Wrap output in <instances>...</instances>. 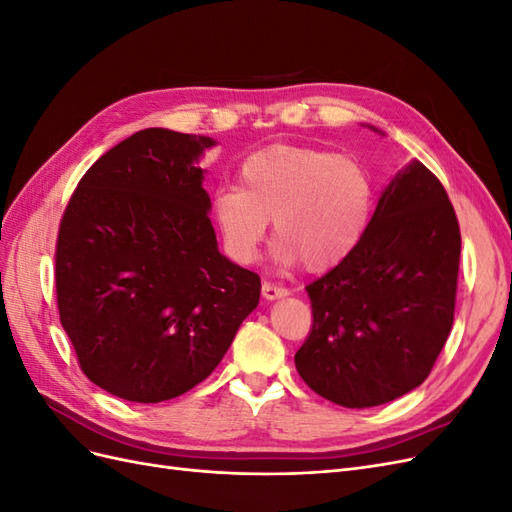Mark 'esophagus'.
<instances>
[{"mask_svg": "<svg viewBox=\"0 0 512 512\" xmlns=\"http://www.w3.org/2000/svg\"><path fill=\"white\" fill-rule=\"evenodd\" d=\"M288 294V288L284 286H277V284H271V282H265L262 284V297H265L267 301H275V299H282Z\"/></svg>", "mask_w": 512, "mask_h": 512, "instance_id": "34e87169", "label": "esophagus"}]
</instances>
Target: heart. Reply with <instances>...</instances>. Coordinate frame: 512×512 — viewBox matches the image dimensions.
<instances>
[{
  "mask_svg": "<svg viewBox=\"0 0 512 512\" xmlns=\"http://www.w3.org/2000/svg\"><path fill=\"white\" fill-rule=\"evenodd\" d=\"M241 185H222L211 213L226 254L247 265L273 218V258L309 271L344 262L361 243L374 209L369 170L346 153L275 145L241 164Z\"/></svg>",
  "mask_w": 512,
  "mask_h": 512,
  "instance_id": "1",
  "label": "heart"
}]
</instances>
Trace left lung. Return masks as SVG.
<instances>
[{
	"label": "left lung",
	"instance_id": "8db88e82",
	"mask_svg": "<svg viewBox=\"0 0 512 512\" xmlns=\"http://www.w3.org/2000/svg\"><path fill=\"white\" fill-rule=\"evenodd\" d=\"M459 252L446 190L410 162L380 194L356 250L305 286L314 324L294 365L309 389L371 408L421 386L453 327Z\"/></svg>",
	"mask_w": 512,
	"mask_h": 512
}]
</instances>
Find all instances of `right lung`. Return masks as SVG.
<instances>
[{
    "label": "right lung",
    "instance_id": "add662e5",
    "mask_svg": "<svg viewBox=\"0 0 512 512\" xmlns=\"http://www.w3.org/2000/svg\"><path fill=\"white\" fill-rule=\"evenodd\" d=\"M209 136L147 128L91 166L55 252L61 327L83 374L115 397L160 404L224 359L260 277L218 250L198 166Z\"/></svg>",
    "mask_w": 512,
    "mask_h": 512
}]
</instances>
